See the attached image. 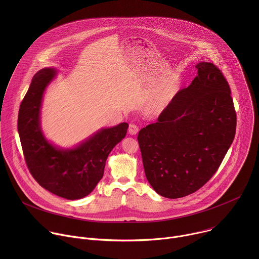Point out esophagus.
<instances>
[{"label":"esophagus","mask_w":259,"mask_h":259,"mask_svg":"<svg viewBox=\"0 0 259 259\" xmlns=\"http://www.w3.org/2000/svg\"><path fill=\"white\" fill-rule=\"evenodd\" d=\"M138 130H139V128H138V126H136L135 124H130V125H129V133H130L131 135H135V134L138 132Z\"/></svg>","instance_id":"esophagus-1"}]
</instances>
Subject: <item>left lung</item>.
Listing matches in <instances>:
<instances>
[{
  "label": "left lung",
  "instance_id": "1",
  "mask_svg": "<svg viewBox=\"0 0 259 259\" xmlns=\"http://www.w3.org/2000/svg\"><path fill=\"white\" fill-rule=\"evenodd\" d=\"M192 84L178 91L157 123L137 136L144 173L162 197L197 192L214 175L235 138L237 118L221 70L199 62Z\"/></svg>",
  "mask_w": 259,
  "mask_h": 259
}]
</instances>
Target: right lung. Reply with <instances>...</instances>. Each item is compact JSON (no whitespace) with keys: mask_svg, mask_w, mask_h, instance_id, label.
<instances>
[{"mask_svg":"<svg viewBox=\"0 0 259 259\" xmlns=\"http://www.w3.org/2000/svg\"><path fill=\"white\" fill-rule=\"evenodd\" d=\"M57 69L46 67L33 76L18 113V133L29 172L42 188L67 199L88 196L103 176L106 159L126 136L128 124L101 128L80 144L63 149L50 142L41 128V107Z\"/></svg>","mask_w":259,"mask_h":259,"instance_id":"add662e5","label":"right lung"}]
</instances>
